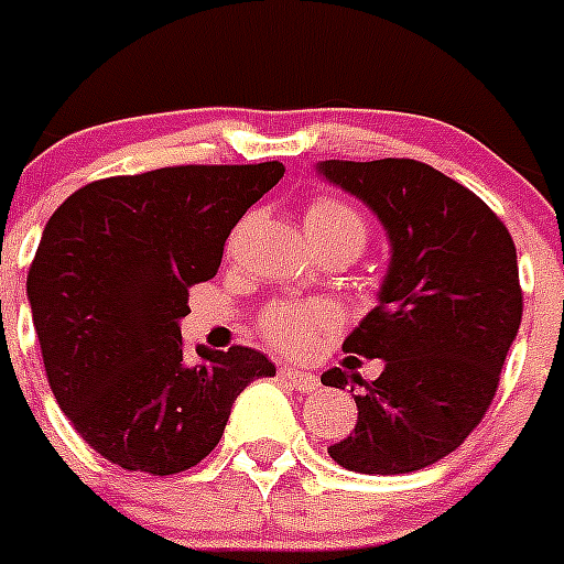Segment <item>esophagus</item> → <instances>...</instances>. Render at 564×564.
<instances>
[{
  "label": "esophagus",
  "instance_id": "1",
  "mask_svg": "<svg viewBox=\"0 0 564 564\" xmlns=\"http://www.w3.org/2000/svg\"><path fill=\"white\" fill-rule=\"evenodd\" d=\"M279 377H282L285 383H291L296 391H302V394H310V391L318 389V377L299 369V366H282V369H279Z\"/></svg>",
  "mask_w": 564,
  "mask_h": 564
}]
</instances>
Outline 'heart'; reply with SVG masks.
Listing matches in <instances>:
<instances>
[{"instance_id": "b5f03b06", "label": "heart", "mask_w": 564, "mask_h": 564, "mask_svg": "<svg viewBox=\"0 0 564 564\" xmlns=\"http://www.w3.org/2000/svg\"><path fill=\"white\" fill-rule=\"evenodd\" d=\"M304 235L316 251L324 248H344L352 257L364 251L369 240V226L355 206L338 198H318L304 212ZM335 324V313L327 304L285 302L273 304L262 318V329L273 344L285 349H304L313 344L316 333Z\"/></svg>"}]
</instances>
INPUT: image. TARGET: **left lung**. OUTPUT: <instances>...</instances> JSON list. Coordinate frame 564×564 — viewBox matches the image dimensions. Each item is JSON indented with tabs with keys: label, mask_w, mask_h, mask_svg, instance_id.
<instances>
[{
	"label": "left lung",
	"mask_w": 564,
	"mask_h": 564,
	"mask_svg": "<svg viewBox=\"0 0 564 564\" xmlns=\"http://www.w3.org/2000/svg\"><path fill=\"white\" fill-rule=\"evenodd\" d=\"M316 173L364 200L391 260L377 307L344 352L383 360L377 380L329 369L324 386H364L358 425L327 453L364 475L431 467L478 427L523 318L518 251L475 193L413 159L318 162Z\"/></svg>",
	"instance_id": "1"
}]
</instances>
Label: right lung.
I'll return each instance as SVG.
<instances>
[{"mask_svg":"<svg viewBox=\"0 0 564 564\" xmlns=\"http://www.w3.org/2000/svg\"><path fill=\"white\" fill-rule=\"evenodd\" d=\"M285 175L279 162L181 164L91 181L46 220L28 299L50 389L75 431L122 469L173 475L215 451L237 394L276 366L257 349L184 360L189 288Z\"/></svg>","mask_w":564,"mask_h":564,"instance_id":"add662e5","label":"right lung"}]
</instances>
